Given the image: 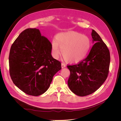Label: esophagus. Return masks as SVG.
Listing matches in <instances>:
<instances>
[{"mask_svg":"<svg viewBox=\"0 0 121 121\" xmlns=\"http://www.w3.org/2000/svg\"><path fill=\"white\" fill-rule=\"evenodd\" d=\"M66 67V65H65V63H61V68H64Z\"/></svg>","mask_w":121,"mask_h":121,"instance_id":"obj_1","label":"esophagus"}]
</instances>
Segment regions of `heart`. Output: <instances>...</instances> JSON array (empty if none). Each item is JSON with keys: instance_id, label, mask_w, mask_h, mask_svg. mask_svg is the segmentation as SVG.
Wrapping results in <instances>:
<instances>
[{"instance_id": "heart-1", "label": "heart", "mask_w": 121, "mask_h": 121, "mask_svg": "<svg viewBox=\"0 0 121 121\" xmlns=\"http://www.w3.org/2000/svg\"><path fill=\"white\" fill-rule=\"evenodd\" d=\"M90 47V40L87 36L69 31L57 35L56 40L53 39L52 43V52L53 57L57 59L61 51L65 60L77 63L86 57Z\"/></svg>"}]
</instances>
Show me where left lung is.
<instances>
[{"mask_svg": "<svg viewBox=\"0 0 121 121\" xmlns=\"http://www.w3.org/2000/svg\"><path fill=\"white\" fill-rule=\"evenodd\" d=\"M93 45L85 59L79 63L67 65L70 71L68 84L72 92L80 96L94 92L107 79L110 64V53L104 42L92 30Z\"/></svg>", "mask_w": 121, "mask_h": 121, "instance_id": "1", "label": "left lung"}]
</instances>
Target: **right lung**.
Returning <instances> with one entry per match:
<instances>
[{"label": "right lung", "instance_id": "right-lung-1", "mask_svg": "<svg viewBox=\"0 0 121 121\" xmlns=\"http://www.w3.org/2000/svg\"><path fill=\"white\" fill-rule=\"evenodd\" d=\"M52 44L39 29L23 31L12 44L9 55V74L24 92L39 96L48 89L61 63L51 54Z\"/></svg>", "mask_w": 121, "mask_h": 121}]
</instances>
